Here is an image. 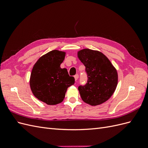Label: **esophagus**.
<instances>
[{
  "label": "esophagus",
  "mask_w": 148,
  "mask_h": 148,
  "mask_svg": "<svg viewBox=\"0 0 148 148\" xmlns=\"http://www.w3.org/2000/svg\"><path fill=\"white\" fill-rule=\"evenodd\" d=\"M78 74H77V75H75V76H74V78H75V81H77V79H78Z\"/></svg>",
  "instance_id": "1"
}]
</instances>
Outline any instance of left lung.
Masks as SVG:
<instances>
[{"label":"left lung","instance_id":"left-lung-1","mask_svg":"<svg viewBox=\"0 0 148 148\" xmlns=\"http://www.w3.org/2000/svg\"><path fill=\"white\" fill-rule=\"evenodd\" d=\"M78 57L88 75L86 84L78 86L80 96L89 105H100L114 94L118 83L117 71L99 51L84 49L78 52Z\"/></svg>","mask_w":148,"mask_h":148}]
</instances>
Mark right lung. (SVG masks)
I'll return each mask as SVG.
<instances>
[{
	"label": "right lung",
	"mask_w": 148,
	"mask_h": 148,
	"mask_svg": "<svg viewBox=\"0 0 148 148\" xmlns=\"http://www.w3.org/2000/svg\"><path fill=\"white\" fill-rule=\"evenodd\" d=\"M65 52L53 50L36 62L31 73L29 84L34 96L47 105L63 101L67 88L75 83L66 69H61Z\"/></svg>",
	"instance_id": "right-lung-1"
}]
</instances>
